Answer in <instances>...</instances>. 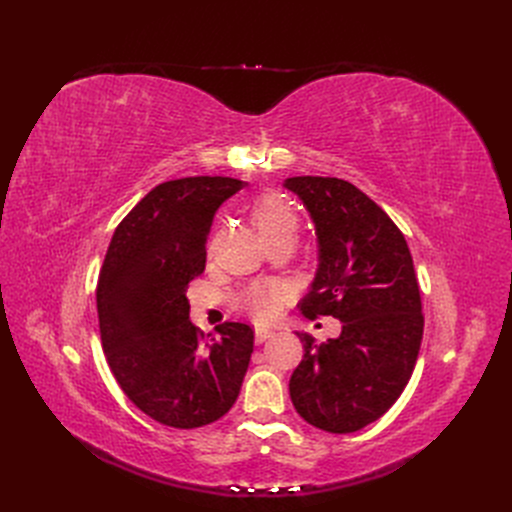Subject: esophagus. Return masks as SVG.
<instances>
[{"instance_id":"esophagus-1","label":"esophagus","mask_w":512,"mask_h":512,"mask_svg":"<svg viewBox=\"0 0 512 512\" xmlns=\"http://www.w3.org/2000/svg\"><path fill=\"white\" fill-rule=\"evenodd\" d=\"M272 336H274L272 330H267V328H255V342H257V344L265 342L267 338H272Z\"/></svg>"}]
</instances>
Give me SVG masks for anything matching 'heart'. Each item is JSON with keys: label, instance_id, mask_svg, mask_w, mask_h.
<instances>
[{"label": "heart", "instance_id": "heart-1", "mask_svg": "<svg viewBox=\"0 0 512 512\" xmlns=\"http://www.w3.org/2000/svg\"><path fill=\"white\" fill-rule=\"evenodd\" d=\"M259 234L274 245L278 240H294L299 230V213L280 195H263L251 209ZM286 299V290L276 282H253L240 292L238 305L259 321L274 319Z\"/></svg>", "mask_w": 512, "mask_h": 512}]
</instances>
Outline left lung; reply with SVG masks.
<instances>
[{
  "mask_svg": "<svg viewBox=\"0 0 512 512\" xmlns=\"http://www.w3.org/2000/svg\"><path fill=\"white\" fill-rule=\"evenodd\" d=\"M319 240V270L299 303L307 319L342 321L336 340L297 332L303 359L288 384L311 425L353 434L380 419L405 390L423 338L421 294L405 234L351 182L294 176Z\"/></svg>",
  "mask_w": 512,
  "mask_h": 512,
  "instance_id": "8db88e82",
  "label": "left lung"
}]
</instances>
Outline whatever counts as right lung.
<instances>
[{"label":"right lung","mask_w":512,"mask_h":512,"mask_svg":"<svg viewBox=\"0 0 512 512\" xmlns=\"http://www.w3.org/2000/svg\"><path fill=\"white\" fill-rule=\"evenodd\" d=\"M242 186L224 176L157 184L118 224L101 265L97 315L107 365L134 407L170 427L224 417L251 361V326L224 321L207 342L188 319L186 299L205 270L213 215Z\"/></svg>","instance_id":"1"}]
</instances>
